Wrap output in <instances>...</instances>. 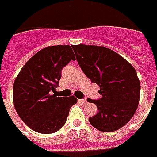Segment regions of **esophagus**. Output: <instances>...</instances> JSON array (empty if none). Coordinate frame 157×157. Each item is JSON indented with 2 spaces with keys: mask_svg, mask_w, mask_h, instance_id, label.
I'll use <instances>...</instances> for the list:
<instances>
[{
  "mask_svg": "<svg viewBox=\"0 0 157 157\" xmlns=\"http://www.w3.org/2000/svg\"><path fill=\"white\" fill-rule=\"evenodd\" d=\"M78 102H81V103H83V104H84V103L87 102V101H86V99H79L78 100Z\"/></svg>",
  "mask_w": 157,
  "mask_h": 157,
  "instance_id": "esophagus-1",
  "label": "esophagus"
}]
</instances>
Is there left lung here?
I'll use <instances>...</instances> for the list:
<instances>
[{
	"instance_id": "1",
	"label": "left lung",
	"mask_w": 157,
	"mask_h": 157,
	"mask_svg": "<svg viewBox=\"0 0 157 157\" xmlns=\"http://www.w3.org/2000/svg\"><path fill=\"white\" fill-rule=\"evenodd\" d=\"M78 65L91 83L100 87L102 97L88 98L98 113L89 117L101 132H114L127 124L138 106L141 84L132 65L116 52L96 45H72Z\"/></svg>"
}]
</instances>
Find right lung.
<instances>
[{
	"instance_id": "obj_1",
	"label": "right lung",
	"mask_w": 157,
	"mask_h": 157,
	"mask_svg": "<svg viewBox=\"0 0 157 157\" xmlns=\"http://www.w3.org/2000/svg\"><path fill=\"white\" fill-rule=\"evenodd\" d=\"M75 60L69 45L41 49L21 69L13 85L14 105L21 120L33 131L56 132L65 124L69 109L77 102L74 96H55L64 66Z\"/></svg>"
}]
</instances>
